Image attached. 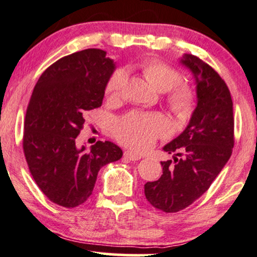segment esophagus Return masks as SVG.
I'll return each instance as SVG.
<instances>
[{
  "mask_svg": "<svg viewBox=\"0 0 257 257\" xmlns=\"http://www.w3.org/2000/svg\"><path fill=\"white\" fill-rule=\"evenodd\" d=\"M141 155H140V154H138V153H134V152H125L124 153V159H128V160H131V161H139L140 159H141Z\"/></svg>",
  "mask_w": 257,
  "mask_h": 257,
  "instance_id": "esophagus-1",
  "label": "esophagus"
}]
</instances>
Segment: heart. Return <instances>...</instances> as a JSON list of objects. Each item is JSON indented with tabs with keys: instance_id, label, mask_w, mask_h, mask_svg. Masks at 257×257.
Segmentation results:
<instances>
[{
	"instance_id": "b5f03b06",
	"label": "heart",
	"mask_w": 257,
	"mask_h": 257,
	"mask_svg": "<svg viewBox=\"0 0 257 257\" xmlns=\"http://www.w3.org/2000/svg\"><path fill=\"white\" fill-rule=\"evenodd\" d=\"M143 73L157 90L166 91L167 107L180 117H186L193 111L195 93L193 88L182 82V75L175 68L162 61L153 60L143 64ZM128 71L118 68L107 82V93L112 97L122 94ZM169 132V123L162 115L143 114L133 111L119 118L115 125L116 138L131 148L143 150L149 148L157 138Z\"/></svg>"
}]
</instances>
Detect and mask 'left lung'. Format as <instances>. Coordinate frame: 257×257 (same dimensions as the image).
<instances>
[{
  "instance_id": "8db88e82",
  "label": "left lung",
  "mask_w": 257,
  "mask_h": 257,
  "mask_svg": "<svg viewBox=\"0 0 257 257\" xmlns=\"http://www.w3.org/2000/svg\"><path fill=\"white\" fill-rule=\"evenodd\" d=\"M181 63L196 80L197 105L181 135L163 147L175 154L161 162L163 174L145 184L148 202L164 213L190 206L209 189L234 148V115L230 91L220 75L194 55L184 54Z\"/></svg>"
}]
</instances>
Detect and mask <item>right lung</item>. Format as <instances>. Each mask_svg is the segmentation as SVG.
<instances>
[{
	"mask_svg": "<svg viewBox=\"0 0 257 257\" xmlns=\"http://www.w3.org/2000/svg\"><path fill=\"white\" fill-rule=\"evenodd\" d=\"M101 49L70 54L48 67L27 108L23 152L30 174L51 202L64 208L84 203L93 193L98 170L121 159L110 141L85 150L76 139L87 111L102 105L114 61Z\"/></svg>",
	"mask_w": 257,
	"mask_h": 257,
	"instance_id": "1",
	"label": "right lung"
}]
</instances>
